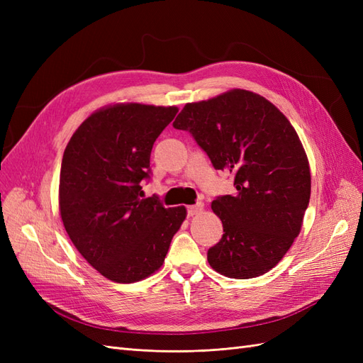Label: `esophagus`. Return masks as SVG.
I'll return each instance as SVG.
<instances>
[{
    "instance_id": "obj_1",
    "label": "esophagus",
    "mask_w": 363,
    "mask_h": 363,
    "mask_svg": "<svg viewBox=\"0 0 363 363\" xmlns=\"http://www.w3.org/2000/svg\"><path fill=\"white\" fill-rule=\"evenodd\" d=\"M203 211V203L199 204H194V206H188V216H194V215H199Z\"/></svg>"
}]
</instances>
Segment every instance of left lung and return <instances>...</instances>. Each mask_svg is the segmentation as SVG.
<instances>
[{
  "label": "left lung",
  "mask_w": 363,
  "mask_h": 363,
  "mask_svg": "<svg viewBox=\"0 0 363 363\" xmlns=\"http://www.w3.org/2000/svg\"><path fill=\"white\" fill-rule=\"evenodd\" d=\"M174 128L189 131L215 169L235 175L233 195L216 196L224 235L207 251L230 279L268 272L298 236L311 200V169L288 118L255 92L235 89L183 107Z\"/></svg>",
  "instance_id": "left-lung-1"
}]
</instances>
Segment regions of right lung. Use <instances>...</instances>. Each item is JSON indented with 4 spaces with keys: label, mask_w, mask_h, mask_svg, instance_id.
Instances as JSON below:
<instances>
[{
    "label": "right lung",
    "mask_w": 363,
    "mask_h": 363,
    "mask_svg": "<svg viewBox=\"0 0 363 363\" xmlns=\"http://www.w3.org/2000/svg\"><path fill=\"white\" fill-rule=\"evenodd\" d=\"M177 107L115 104L75 130L63 152L59 206L80 255L116 283H133L162 265L186 208L142 199L150 156Z\"/></svg>",
    "instance_id": "right-lung-1"
}]
</instances>
